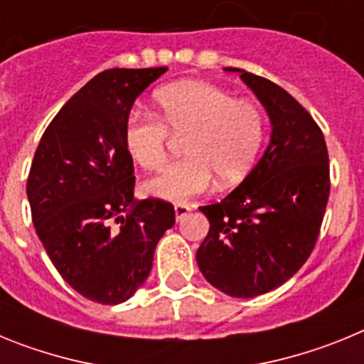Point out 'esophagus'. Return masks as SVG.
<instances>
[{
    "label": "esophagus",
    "instance_id": "1",
    "mask_svg": "<svg viewBox=\"0 0 364 364\" xmlns=\"http://www.w3.org/2000/svg\"><path fill=\"white\" fill-rule=\"evenodd\" d=\"M189 211H191V208H189L188 204H176L175 205V217H176V220H182V218H184L186 215L189 213Z\"/></svg>",
    "mask_w": 364,
    "mask_h": 364
}]
</instances>
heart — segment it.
<instances>
[{"label": "heart", "mask_w": 364, "mask_h": 364, "mask_svg": "<svg viewBox=\"0 0 364 364\" xmlns=\"http://www.w3.org/2000/svg\"><path fill=\"white\" fill-rule=\"evenodd\" d=\"M156 117L131 114L124 147L136 166L159 171L167 160V133L188 136L186 159L146 184L149 195L171 202L208 191L213 175L233 186L246 178L264 144L266 120L255 104L202 80H184L154 92Z\"/></svg>", "instance_id": "obj_1"}]
</instances>
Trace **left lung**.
<instances>
[{"label":"left lung","mask_w":364,"mask_h":364,"mask_svg":"<svg viewBox=\"0 0 364 364\" xmlns=\"http://www.w3.org/2000/svg\"><path fill=\"white\" fill-rule=\"evenodd\" d=\"M272 124L264 154L217 204L198 210L210 231L197 250L205 281L230 297L268 294L301 269L314 250L330 195L323 131L277 83L235 67Z\"/></svg>","instance_id":"1"}]
</instances>
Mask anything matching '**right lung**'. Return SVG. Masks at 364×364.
Returning <instances> with one entry per match:
<instances>
[{"label": "right lung", "instance_id": "1", "mask_svg": "<svg viewBox=\"0 0 364 364\" xmlns=\"http://www.w3.org/2000/svg\"><path fill=\"white\" fill-rule=\"evenodd\" d=\"M166 70L96 74L60 109L32 160L27 197L38 237L67 284L100 304L133 297L149 277L154 247L175 226L169 202L134 198L124 147L134 100Z\"/></svg>", "mask_w": 364, "mask_h": 364}]
</instances>
